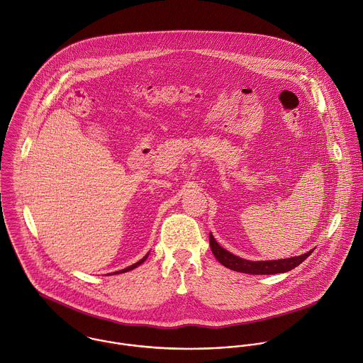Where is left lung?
<instances>
[{"instance_id": "1", "label": "left lung", "mask_w": 363, "mask_h": 363, "mask_svg": "<svg viewBox=\"0 0 363 363\" xmlns=\"http://www.w3.org/2000/svg\"><path fill=\"white\" fill-rule=\"evenodd\" d=\"M209 245L212 249V253L215 257L222 263L225 267L240 272V273H247V274H277V273H286L293 269H296L298 264H301L311 253L313 250L307 252L303 256L297 257H290V259H283V260H269V262H250L240 259L223 247H220L212 233H209Z\"/></svg>"}]
</instances>
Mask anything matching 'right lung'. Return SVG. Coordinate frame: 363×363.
Here are the masks:
<instances>
[{
  "mask_svg": "<svg viewBox=\"0 0 363 363\" xmlns=\"http://www.w3.org/2000/svg\"><path fill=\"white\" fill-rule=\"evenodd\" d=\"M147 256H148V255H147ZM147 256H145V257H143V259H141L140 262H137L135 264H133V266H130V267H127V269H124V270H120L118 273H124V272H128V270H133V269H135L137 266H140V264H141V263H143V262L147 259Z\"/></svg>",
  "mask_w": 363,
  "mask_h": 363,
  "instance_id": "obj_1",
  "label": "right lung"
}]
</instances>
